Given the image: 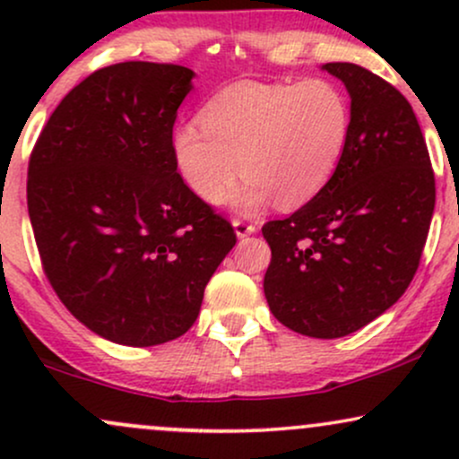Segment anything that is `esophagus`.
<instances>
[{
    "mask_svg": "<svg viewBox=\"0 0 459 459\" xmlns=\"http://www.w3.org/2000/svg\"><path fill=\"white\" fill-rule=\"evenodd\" d=\"M233 226H235V233L239 239H244V237L256 233V224L252 222H246V220H233Z\"/></svg>",
    "mask_w": 459,
    "mask_h": 459,
    "instance_id": "1",
    "label": "esophagus"
}]
</instances>
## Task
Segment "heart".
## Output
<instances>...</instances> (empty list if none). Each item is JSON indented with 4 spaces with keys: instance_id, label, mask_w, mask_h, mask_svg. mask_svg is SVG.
Wrapping results in <instances>:
<instances>
[{
    "instance_id": "heart-1",
    "label": "heart",
    "mask_w": 459,
    "mask_h": 459,
    "mask_svg": "<svg viewBox=\"0 0 459 459\" xmlns=\"http://www.w3.org/2000/svg\"><path fill=\"white\" fill-rule=\"evenodd\" d=\"M351 134V108L325 79L298 83L237 82L200 109V123L181 125L172 152L189 189L204 203L230 194L235 207L252 212L272 196L298 207L334 175Z\"/></svg>"
}]
</instances>
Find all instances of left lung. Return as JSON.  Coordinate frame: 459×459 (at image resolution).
Masks as SVG:
<instances>
[{"mask_svg":"<svg viewBox=\"0 0 459 459\" xmlns=\"http://www.w3.org/2000/svg\"><path fill=\"white\" fill-rule=\"evenodd\" d=\"M324 71L345 83L351 134L330 181L304 207L263 226L273 317L339 339L380 317L419 270L436 204L428 144L397 88L351 62Z\"/></svg>","mask_w":459,"mask_h":459,"instance_id":"8db88e82","label":"left lung"}]
</instances>
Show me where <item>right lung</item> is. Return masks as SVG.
Segmentation results:
<instances>
[{
    "instance_id": "add662e5",
    "label": "right lung",
    "mask_w": 459,
    "mask_h": 459,
    "mask_svg": "<svg viewBox=\"0 0 459 459\" xmlns=\"http://www.w3.org/2000/svg\"><path fill=\"white\" fill-rule=\"evenodd\" d=\"M194 71L120 62L62 99L36 140L28 212L45 276L88 330L161 345L192 328L237 235L177 172Z\"/></svg>"
}]
</instances>
